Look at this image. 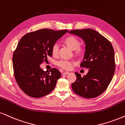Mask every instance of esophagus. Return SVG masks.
Masks as SVG:
<instances>
[{"label": "esophagus", "instance_id": "esophagus-1", "mask_svg": "<svg viewBox=\"0 0 125 125\" xmlns=\"http://www.w3.org/2000/svg\"><path fill=\"white\" fill-rule=\"evenodd\" d=\"M69 73V72H64L63 73V75H66V74H67Z\"/></svg>", "mask_w": 125, "mask_h": 125}]
</instances>
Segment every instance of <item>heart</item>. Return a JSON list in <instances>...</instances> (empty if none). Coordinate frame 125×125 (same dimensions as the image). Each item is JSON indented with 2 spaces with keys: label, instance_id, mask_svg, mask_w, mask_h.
Masks as SVG:
<instances>
[{
  "label": "heart",
  "instance_id": "b5f03b06",
  "mask_svg": "<svg viewBox=\"0 0 125 125\" xmlns=\"http://www.w3.org/2000/svg\"><path fill=\"white\" fill-rule=\"evenodd\" d=\"M63 42L64 45L70 48L72 50H73L74 55L78 58L83 57L85 53V49L83 47H81V42L79 39L73 36H69L66 37L63 41ZM52 54L53 56H56L59 52V45L57 44H54L52 45L51 48ZM57 65L59 67L65 69L69 70L72 66L75 64L74 62L68 61L66 60H61L57 62Z\"/></svg>",
  "mask_w": 125,
  "mask_h": 125
}]
</instances>
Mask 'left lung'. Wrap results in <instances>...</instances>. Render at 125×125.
<instances>
[{
    "label": "left lung",
    "mask_w": 125,
    "mask_h": 125,
    "mask_svg": "<svg viewBox=\"0 0 125 125\" xmlns=\"http://www.w3.org/2000/svg\"><path fill=\"white\" fill-rule=\"evenodd\" d=\"M69 33L79 36L85 44L83 61L80 66L89 69L86 75L75 73L76 81L72 84L73 91L81 97H97L107 89L115 70L114 51L110 41L92 29H76Z\"/></svg>",
    "instance_id": "left-lung-1"
}]
</instances>
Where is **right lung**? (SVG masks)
<instances>
[{
  "mask_svg": "<svg viewBox=\"0 0 125 125\" xmlns=\"http://www.w3.org/2000/svg\"><path fill=\"white\" fill-rule=\"evenodd\" d=\"M67 30L42 29L26 34L21 39L12 56L14 75L18 86L32 97H41L51 92L61 73L56 68L44 72L40 64L52 56L51 48Z\"/></svg>",
  "mask_w": 125,
  "mask_h": 125,
  "instance_id": "right-lung-1",
  "label": "right lung"
}]
</instances>
